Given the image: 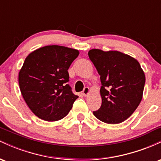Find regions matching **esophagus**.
<instances>
[{
  "label": "esophagus",
  "instance_id": "1",
  "mask_svg": "<svg viewBox=\"0 0 161 161\" xmlns=\"http://www.w3.org/2000/svg\"><path fill=\"white\" fill-rule=\"evenodd\" d=\"M89 92H90V89H89V88H88V87H86V88H84V90H83V92H82V95H84V96H86L88 95V94H89Z\"/></svg>",
  "mask_w": 161,
  "mask_h": 161
}]
</instances>
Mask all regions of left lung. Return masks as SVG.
<instances>
[{"label": "left lung", "instance_id": "left-lung-1", "mask_svg": "<svg viewBox=\"0 0 161 161\" xmlns=\"http://www.w3.org/2000/svg\"><path fill=\"white\" fill-rule=\"evenodd\" d=\"M88 57L101 75V108L93 112L99 120L117 124L133 114L142 99L145 76L137 60L116 51L92 49Z\"/></svg>", "mask_w": 161, "mask_h": 161}]
</instances>
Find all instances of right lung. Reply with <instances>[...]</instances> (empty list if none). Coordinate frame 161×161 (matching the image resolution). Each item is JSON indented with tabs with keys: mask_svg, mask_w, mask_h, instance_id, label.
Returning a JSON list of instances; mask_svg holds the SVG:
<instances>
[{
	"mask_svg": "<svg viewBox=\"0 0 161 161\" xmlns=\"http://www.w3.org/2000/svg\"><path fill=\"white\" fill-rule=\"evenodd\" d=\"M78 50L47 45L28 55L19 73L20 91L35 115L57 121L67 115L78 96L72 92L68 69Z\"/></svg>",
	"mask_w": 161,
	"mask_h": 161,
	"instance_id": "right-lung-1",
	"label": "right lung"
}]
</instances>
